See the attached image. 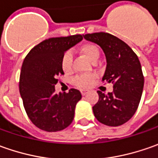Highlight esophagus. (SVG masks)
I'll return each instance as SVG.
<instances>
[{
	"label": "esophagus",
	"instance_id": "34e87169",
	"mask_svg": "<svg viewBox=\"0 0 158 158\" xmlns=\"http://www.w3.org/2000/svg\"><path fill=\"white\" fill-rule=\"evenodd\" d=\"M89 92V90L87 89H81V93H82V96H85Z\"/></svg>",
	"mask_w": 158,
	"mask_h": 158
}]
</instances>
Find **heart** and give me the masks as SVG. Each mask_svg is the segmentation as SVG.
I'll return each mask as SVG.
<instances>
[{"label":"heart","mask_w":158,"mask_h":158,"mask_svg":"<svg viewBox=\"0 0 158 158\" xmlns=\"http://www.w3.org/2000/svg\"><path fill=\"white\" fill-rule=\"evenodd\" d=\"M79 52L90 62H97L99 58V49L93 43L86 42L80 46ZM60 66L65 74H70L73 70V58L69 52H65L61 58ZM97 76L95 75H81L74 79V83L78 88L86 89L90 87L95 82Z\"/></svg>","instance_id":"b5f03b06"}]
</instances>
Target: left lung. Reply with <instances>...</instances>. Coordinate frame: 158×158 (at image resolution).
<instances>
[{
    "instance_id": "obj_1",
    "label": "left lung",
    "mask_w": 158,
    "mask_h": 158,
    "mask_svg": "<svg viewBox=\"0 0 158 158\" xmlns=\"http://www.w3.org/2000/svg\"><path fill=\"white\" fill-rule=\"evenodd\" d=\"M83 37L103 49L107 64L102 81L113 83L112 92L98 91L99 99L92 107L95 117L109 127L123 125L135 113L143 94L144 77L140 60L130 46L112 34L96 32Z\"/></svg>"
}]
</instances>
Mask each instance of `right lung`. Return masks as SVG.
Wrapping results in <instances>:
<instances>
[{
  "label": "right lung",
  "instance_id": "add662e5",
  "mask_svg": "<svg viewBox=\"0 0 158 158\" xmlns=\"http://www.w3.org/2000/svg\"><path fill=\"white\" fill-rule=\"evenodd\" d=\"M82 40L80 34L47 39L34 46L23 60L19 91L28 117L41 130H63L74 119L81 92L70 89L68 93L57 94L54 86L58 77L64 75L60 66L64 52Z\"/></svg>",
  "mask_w": 158,
  "mask_h": 158
}]
</instances>
